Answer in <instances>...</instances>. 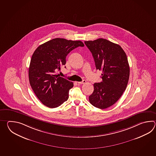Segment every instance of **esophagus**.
<instances>
[{"label": "esophagus", "mask_w": 156, "mask_h": 156, "mask_svg": "<svg viewBox=\"0 0 156 156\" xmlns=\"http://www.w3.org/2000/svg\"><path fill=\"white\" fill-rule=\"evenodd\" d=\"M86 81L85 80H83V81H81V82H77L78 84H83L85 83H86Z\"/></svg>", "instance_id": "esophagus-1"}]
</instances>
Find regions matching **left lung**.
<instances>
[{"label": "left lung", "instance_id": "1", "mask_svg": "<svg viewBox=\"0 0 156 156\" xmlns=\"http://www.w3.org/2000/svg\"><path fill=\"white\" fill-rule=\"evenodd\" d=\"M85 44L93 55L96 69L102 71L103 80L94 83L90 103L106 109L116 103L126 89L130 74L126 53L119 44L103 38L85 41Z\"/></svg>", "mask_w": 156, "mask_h": 156}]
</instances>
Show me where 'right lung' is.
<instances>
[{
  "label": "right lung",
  "mask_w": 156,
  "mask_h": 156,
  "mask_svg": "<svg viewBox=\"0 0 156 156\" xmlns=\"http://www.w3.org/2000/svg\"><path fill=\"white\" fill-rule=\"evenodd\" d=\"M79 46H84L80 41L57 38L40 45L34 52L28 71L30 85L45 106L57 108L69 99L73 83L57 72L66 64L67 55Z\"/></svg>",
  "instance_id": "add662e5"
}]
</instances>
